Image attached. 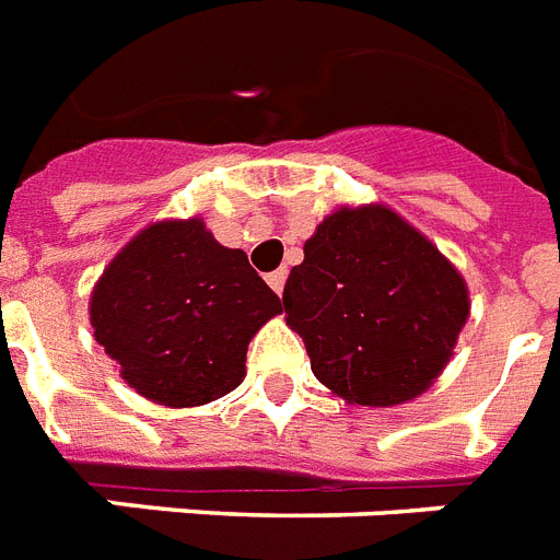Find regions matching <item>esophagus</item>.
<instances>
[{
	"label": "esophagus",
	"mask_w": 560,
	"mask_h": 560,
	"mask_svg": "<svg viewBox=\"0 0 560 560\" xmlns=\"http://www.w3.org/2000/svg\"><path fill=\"white\" fill-rule=\"evenodd\" d=\"M284 281H288V270H284V267H281V270H276V272H270V276H267V284H270V288L276 290V293H279V296H281V290H284Z\"/></svg>",
	"instance_id": "esophagus-1"
}]
</instances>
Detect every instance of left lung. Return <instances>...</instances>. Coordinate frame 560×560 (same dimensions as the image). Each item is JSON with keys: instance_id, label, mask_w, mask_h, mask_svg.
<instances>
[{"instance_id": "obj_1", "label": "left lung", "mask_w": 560, "mask_h": 560, "mask_svg": "<svg viewBox=\"0 0 560 560\" xmlns=\"http://www.w3.org/2000/svg\"><path fill=\"white\" fill-rule=\"evenodd\" d=\"M319 381L351 404L416 398L451 360L468 288L424 235L383 206L340 209L281 293Z\"/></svg>"}]
</instances>
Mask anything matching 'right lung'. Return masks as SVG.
Segmentation results:
<instances>
[{
	"label": "right lung",
	"instance_id": "add662e5",
	"mask_svg": "<svg viewBox=\"0 0 560 560\" xmlns=\"http://www.w3.org/2000/svg\"><path fill=\"white\" fill-rule=\"evenodd\" d=\"M281 299L244 249L220 246L202 220H165L116 255L92 290L95 340L139 395L200 407L244 381L246 346Z\"/></svg>",
	"mask_w": 560,
	"mask_h": 560
}]
</instances>
